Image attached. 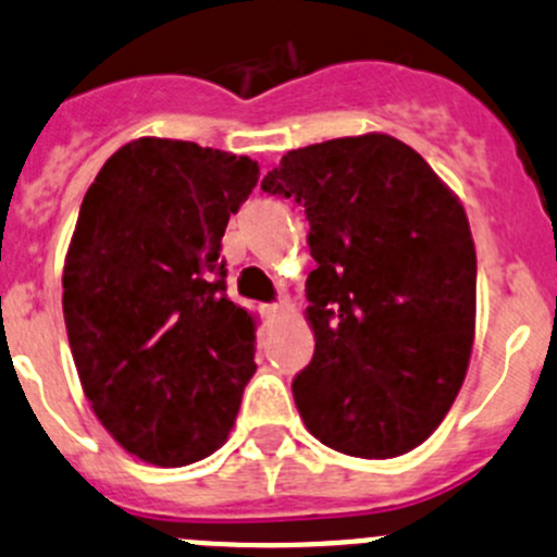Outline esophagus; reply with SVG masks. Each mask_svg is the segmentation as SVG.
<instances>
[{
    "label": "esophagus",
    "instance_id": "34e87169",
    "mask_svg": "<svg viewBox=\"0 0 557 557\" xmlns=\"http://www.w3.org/2000/svg\"><path fill=\"white\" fill-rule=\"evenodd\" d=\"M290 307L288 305H269L263 307V318H267V323H280L283 318H288Z\"/></svg>",
    "mask_w": 557,
    "mask_h": 557
}]
</instances>
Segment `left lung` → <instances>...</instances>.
I'll return each mask as SVG.
<instances>
[{"label":"left lung","mask_w":557,"mask_h":557,"mask_svg":"<svg viewBox=\"0 0 557 557\" xmlns=\"http://www.w3.org/2000/svg\"><path fill=\"white\" fill-rule=\"evenodd\" d=\"M310 221L314 356L294 401L314 440L356 458L423 445L474 345L476 252L458 196L391 134L288 150L261 180Z\"/></svg>","instance_id":"obj_1"}]
</instances>
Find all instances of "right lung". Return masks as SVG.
I'll return each instance as SVG.
<instances>
[{
	"instance_id": "add662e5",
	"label": "right lung",
	"mask_w": 557,
	"mask_h": 557,
	"mask_svg": "<svg viewBox=\"0 0 557 557\" xmlns=\"http://www.w3.org/2000/svg\"><path fill=\"white\" fill-rule=\"evenodd\" d=\"M258 183L247 156L139 137L86 190L64 258V323L99 423L153 466L228 440L256 372V320L226 296L221 239Z\"/></svg>"
}]
</instances>
